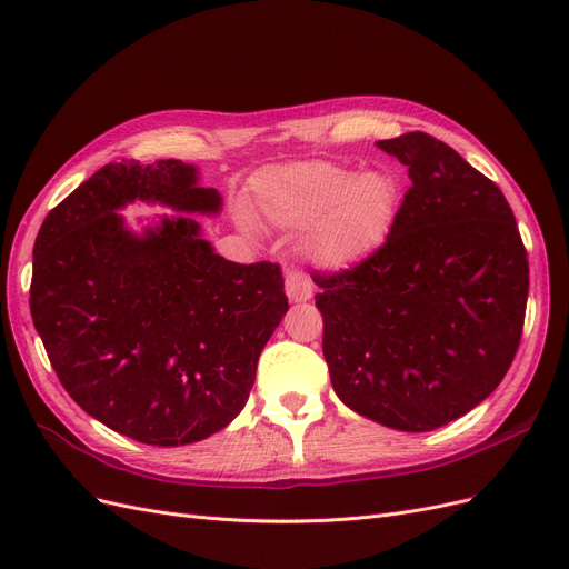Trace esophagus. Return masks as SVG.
Listing matches in <instances>:
<instances>
[{
	"label": "esophagus",
	"mask_w": 569,
	"mask_h": 569,
	"mask_svg": "<svg viewBox=\"0 0 569 569\" xmlns=\"http://www.w3.org/2000/svg\"><path fill=\"white\" fill-rule=\"evenodd\" d=\"M284 291H287L289 301L301 303V301H308L313 297V282H311V278H308V274H303L299 270H291V272H287V278H284Z\"/></svg>",
	"instance_id": "1"
}]
</instances>
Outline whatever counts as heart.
Returning a JSON list of instances; mask_svg holds the SVG:
<instances>
[{"instance_id": "obj_1", "label": "heart", "mask_w": 569, "mask_h": 569, "mask_svg": "<svg viewBox=\"0 0 569 569\" xmlns=\"http://www.w3.org/2000/svg\"><path fill=\"white\" fill-rule=\"evenodd\" d=\"M263 213L284 230H305L301 249L325 268H351L380 249L399 211V187L385 170L335 163L274 168L256 184Z\"/></svg>"}]
</instances>
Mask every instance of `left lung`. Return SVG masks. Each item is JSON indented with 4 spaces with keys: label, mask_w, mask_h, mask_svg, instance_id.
<instances>
[{
    "label": "left lung",
    "mask_w": 569,
    "mask_h": 569,
    "mask_svg": "<svg viewBox=\"0 0 569 569\" xmlns=\"http://www.w3.org/2000/svg\"><path fill=\"white\" fill-rule=\"evenodd\" d=\"M410 189L380 251L313 274L335 393L358 416L432 432L501 385L520 347L529 263L510 206L425 132L377 142Z\"/></svg>",
    "instance_id": "1"
}]
</instances>
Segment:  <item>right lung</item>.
Wrapping results in <instances>:
<instances>
[{"label":"right lung","instance_id":"1","mask_svg":"<svg viewBox=\"0 0 569 569\" xmlns=\"http://www.w3.org/2000/svg\"><path fill=\"white\" fill-rule=\"evenodd\" d=\"M140 200L176 217L119 213ZM222 197L176 159L99 168L51 211L32 249L30 313L71 399L113 432L184 446L249 401L258 356L287 313L274 263H232L194 216Z\"/></svg>","mask_w":569,"mask_h":569}]
</instances>
